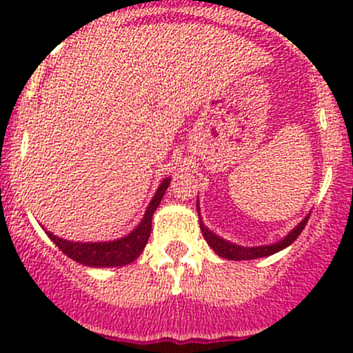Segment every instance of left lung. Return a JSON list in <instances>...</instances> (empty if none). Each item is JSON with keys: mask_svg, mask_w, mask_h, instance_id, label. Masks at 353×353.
Segmentation results:
<instances>
[{"mask_svg": "<svg viewBox=\"0 0 353 353\" xmlns=\"http://www.w3.org/2000/svg\"><path fill=\"white\" fill-rule=\"evenodd\" d=\"M196 208H198V215H199L198 203H196ZM307 220H309V215L304 216V220H302V222H299L297 225H295L294 229H292L290 232L283 237V239L276 241V243H273V244L254 245V248H245V245L234 244V243H229V241L222 239V237L216 236L215 232H212V230H210L208 227L203 223L201 216H199V227H201V232H203V237H205V241L208 243L210 248H212L213 251L220 256V258L232 259V261H249V259L272 256V254H275V252L288 248V245L294 243L299 236H301V232L304 230Z\"/></svg>", "mask_w": 353, "mask_h": 353, "instance_id": "8db88e82", "label": "left lung"}]
</instances>
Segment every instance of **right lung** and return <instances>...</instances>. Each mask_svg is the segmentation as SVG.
I'll return each instance as SVG.
<instances>
[{
    "label": "right lung",
    "instance_id": "1",
    "mask_svg": "<svg viewBox=\"0 0 353 353\" xmlns=\"http://www.w3.org/2000/svg\"><path fill=\"white\" fill-rule=\"evenodd\" d=\"M169 184L170 177H165L160 183L152 201L148 203L147 212H145L141 222L128 236L119 237V239L104 241V243H73V241H66L63 237L54 236L49 230H46V234H48L52 243L65 252L68 258L80 263V265L92 266V268H110V266L130 265L141 254V251L148 243L152 230V216H154L157 206L162 201V196L167 188H169Z\"/></svg>",
    "mask_w": 353,
    "mask_h": 353
}]
</instances>
